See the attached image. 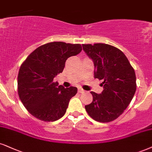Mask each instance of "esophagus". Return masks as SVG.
Segmentation results:
<instances>
[{
	"instance_id": "esophagus-1",
	"label": "esophagus",
	"mask_w": 152,
	"mask_h": 152,
	"mask_svg": "<svg viewBox=\"0 0 152 152\" xmlns=\"http://www.w3.org/2000/svg\"><path fill=\"white\" fill-rule=\"evenodd\" d=\"M78 91H79V93H83L85 92V90L82 89V88H78Z\"/></svg>"
}]
</instances>
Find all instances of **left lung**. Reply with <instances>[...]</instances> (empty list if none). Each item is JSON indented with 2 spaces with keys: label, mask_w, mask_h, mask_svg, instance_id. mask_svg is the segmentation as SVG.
<instances>
[{
  "label": "left lung",
  "mask_w": 152,
  "mask_h": 152,
  "mask_svg": "<svg viewBox=\"0 0 152 152\" xmlns=\"http://www.w3.org/2000/svg\"><path fill=\"white\" fill-rule=\"evenodd\" d=\"M94 63V77L102 80L100 94L91 91L93 101L85 106L94 121L108 123L119 117L130 104L136 91L134 70L121 50L106 44H82Z\"/></svg>",
  "instance_id": "obj_1"
}]
</instances>
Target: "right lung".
Returning a JSON list of instances; mask_svg holds the SVG:
<instances>
[{"instance_id":"obj_1","label":"right lung","mask_w":152,"mask_h":152,"mask_svg":"<svg viewBox=\"0 0 152 152\" xmlns=\"http://www.w3.org/2000/svg\"><path fill=\"white\" fill-rule=\"evenodd\" d=\"M80 44L50 42L28 56L19 70L18 95L24 107L35 118L53 122L65 115L77 88L58 86L53 78L63 72L66 60L82 50Z\"/></svg>"}]
</instances>
